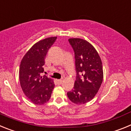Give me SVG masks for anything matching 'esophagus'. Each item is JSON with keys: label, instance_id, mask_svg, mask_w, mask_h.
<instances>
[{"label": "esophagus", "instance_id": "34e87169", "mask_svg": "<svg viewBox=\"0 0 131 131\" xmlns=\"http://www.w3.org/2000/svg\"><path fill=\"white\" fill-rule=\"evenodd\" d=\"M62 79H58V80H56V82H57V83L58 84H62Z\"/></svg>", "mask_w": 131, "mask_h": 131}]
</instances>
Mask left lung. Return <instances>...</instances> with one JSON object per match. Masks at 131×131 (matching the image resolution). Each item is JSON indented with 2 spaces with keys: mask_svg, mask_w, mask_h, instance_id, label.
Returning a JSON list of instances; mask_svg holds the SVG:
<instances>
[{
  "mask_svg": "<svg viewBox=\"0 0 131 131\" xmlns=\"http://www.w3.org/2000/svg\"><path fill=\"white\" fill-rule=\"evenodd\" d=\"M69 42L75 52L77 75L73 89L67 94L74 104H84L92 100L100 89L104 79L102 63L96 50L86 40L70 38Z\"/></svg>",
  "mask_w": 131,
  "mask_h": 131,
  "instance_id": "obj_1",
  "label": "left lung"
}]
</instances>
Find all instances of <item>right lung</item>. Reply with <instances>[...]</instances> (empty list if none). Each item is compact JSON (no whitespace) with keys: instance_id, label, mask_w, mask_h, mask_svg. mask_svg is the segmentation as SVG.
Wrapping results in <instances>:
<instances>
[{"instance_id":"right-lung-1","label":"right lung","mask_w":131,"mask_h":131,"mask_svg":"<svg viewBox=\"0 0 131 131\" xmlns=\"http://www.w3.org/2000/svg\"><path fill=\"white\" fill-rule=\"evenodd\" d=\"M56 37L46 38L36 42L27 52L21 61L19 79L25 95L36 105H43L50 100L54 89V81L43 73L45 60L48 49Z\"/></svg>"}]
</instances>
